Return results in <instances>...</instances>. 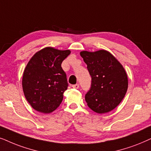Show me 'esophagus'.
I'll use <instances>...</instances> for the list:
<instances>
[{"label": "esophagus", "mask_w": 151, "mask_h": 151, "mask_svg": "<svg viewBox=\"0 0 151 151\" xmlns=\"http://www.w3.org/2000/svg\"><path fill=\"white\" fill-rule=\"evenodd\" d=\"M72 88H74V89H78V88H79V84H75V85H73L72 86Z\"/></svg>", "instance_id": "1"}]
</instances>
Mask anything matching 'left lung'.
Returning a JSON list of instances; mask_svg holds the SVG:
<instances>
[{
	"label": "left lung",
	"mask_w": 151,
	"mask_h": 151,
	"mask_svg": "<svg viewBox=\"0 0 151 151\" xmlns=\"http://www.w3.org/2000/svg\"><path fill=\"white\" fill-rule=\"evenodd\" d=\"M92 77L91 88L85 95L88 107L94 112H110L121 103L127 92L128 76L120 62L105 50L81 51Z\"/></svg>",
	"instance_id": "left-lung-1"
}]
</instances>
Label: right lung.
Returning <instances> with one entry per match:
<instances>
[{
	"mask_svg": "<svg viewBox=\"0 0 151 151\" xmlns=\"http://www.w3.org/2000/svg\"><path fill=\"white\" fill-rule=\"evenodd\" d=\"M70 50L52 47L36 52L24 70L22 86L26 99L42 113H50L60 106L68 88L66 74L61 68Z\"/></svg>",
	"mask_w": 151,
	"mask_h": 151,
	"instance_id": "right-lung-1",
	"label": "right lung"
}]
</instances>
